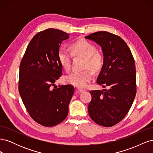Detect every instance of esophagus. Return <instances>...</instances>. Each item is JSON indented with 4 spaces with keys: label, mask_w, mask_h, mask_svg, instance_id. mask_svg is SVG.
Returning <instances> with one entry per match:
<instances>
[{
    "label": "esophagus",
    "mask_w": 153,
    "mask_h": 153,
    "mask_svg": "<svg viewBox=\"0 0 153 153\" xmlns=\"http://www.w3.org/2000/svg\"><path fill=\"white\" fill-rule=\"evenodd\" d=\"M84 91V89H80V88H78V89H77V92H80V93H82V92H83Z\"/></svg>",
    "instance_id": "esophagus-1"
}]
</instances>
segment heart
<instances>
[{"mask_svg": "<svg viewBox=\"0 0 153 153\" xmlns=\"http://www.w3.org/2000/svg\"><path fill=\"white\" fill-rule=\"evenodd\" d=\"M71 53L65 48H61L58 51V59L61 66L68 71L70 69L73 55H81L85 58L86 66L93 71H98L103 64V57L97 52L96 46L85 39L78 40L71 46ZM92 77V73L89 70L82 71H73L64 77L67 84L77 87H85Z\"/></svg>", "mask_w": 153, "mask_h": 153, "instance_id": "b5f03b06", "label": "heart"}]
</instances>
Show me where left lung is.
<instances>
[{"label": "left lung", "mask_w": 153, "mask_h": 153, "mask_svg": "<svg viewBox=\"0 0 153 153\" xmlns=\"http://www.w3.org/2000/svg\"><path fill=\"white\" fill-rule=\"evenodd\" d=\"M85 39L99 45L103 64L97 84L108 89L91 91L88 105L89 116L99 125L113 126L126 116L136 95L135 61L126 42L106 31L96 32Z\"/></svg>", "instance_id": "8db88e82"}]
</instances>
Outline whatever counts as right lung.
I'll return each mask as SVG.
<instances>
[{"instance_id":"1","label":"right lung","mask_w":153,"mask_h":153,"mask_svg":"<svg viewBox=\"0 0 153 153\" xmlns=\"http://www.w3.org/2000/svg\"><path fill=\"white\" fill-rule=\"evenodd\" d=\"M69 34L48 29L31 39L20 66V94L30 117L44 126H53L63 121L74 93L71 85L52 87L62 75L58 51Z\"/></svg>"}]
</instances>
